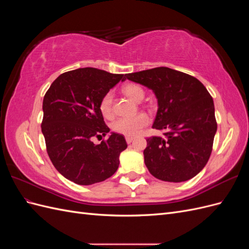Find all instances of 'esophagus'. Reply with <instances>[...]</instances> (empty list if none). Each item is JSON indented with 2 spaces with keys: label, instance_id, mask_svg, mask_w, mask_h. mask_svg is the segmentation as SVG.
Returning <instances> with one entry per match:
<instances>
[{
  "label": "esophagus",
  "instance_id": "obj_1",
  "mask_svg": "<svg viewBox=\"0 0 249 249\" xmlns=\"http://www.w3.org/2000/svg\"><path fill=\"white\" fill-rule=\"evenodd\" d=\"M134 137H132V136H126L125 137V141H126V143H131V142H133L134 141Z\"/></svg>",
  "mask_w": 249,
  "mask_h": 249
}]
</instances>
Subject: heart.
I'll return each instance as SVG.
<instances>
[{
	"instance_id": "heart-1",
	"label": "heart",
	"mask_w": 249,
	"mask_h": 249,
	"mask_svg": "<svg viewBox=\"0 0 249 249\" xmlns=\"http://www.w3.org/2000/svg\"><path fill=\"white\" fill-rule=\"evenodd\" d=\"M123 92L129 96L134 102H141L144 97V90L143 88L135 83H126L122 88ZM113 104V95L111 92H108L103 96L100 103V110L102 114L110 118L113 114L112 109ZM148 124V117L145 114H137L131 117H122L115 120L112 124V129L114 132L125 135V136H135L140 133V131Z\"/></svg>"
}]
</instances>
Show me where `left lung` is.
I'll list each match as a JSON object with an SVG mask.
<instances>
[{"mask_svg": "<svg viewBox=\"0 0 249 249\" xmlns=\"http://www.w3.org/2000/svg\"><path fill=\"white\" fill-rule=\"evenodd\" d=\"M126 79L153 90L158 101L153 127L164 131V137L146 139L143 155L148 171L165 182L194 178L206 166L217 131L207 88L196 78L168 67L126 73Z\"/></svg>", "mask_w": 249, "mask_h": 249, "instance_id": "1", "label": "left lung"}]
</instances>
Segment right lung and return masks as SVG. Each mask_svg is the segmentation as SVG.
Wrapping results in <instances>:
<instances>
[{"instance_id":"obj_1","label":"right lung","mask_w":249,"mask_h":249,"mask_svg":"<svg viewBox=\"0 0 249 249\" xmlns=\"http://www.w3.org/2000/svg\"><path fill=\"white\" fill-rule=\"evenodd\" d=\"M124 74L85 67L64 72L43 97L41 131L55 168L78 185H92L112 177L119 155L127 147L124 135L111 132L94 144L93 137L110 132L100 110L103 96Z\"/></svg>"}]
</instances>
